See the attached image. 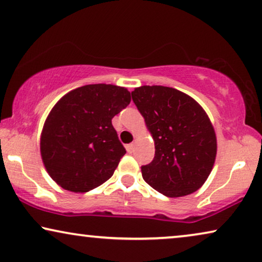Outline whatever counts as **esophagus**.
Here are the masks:
<instances>
[{
  "label": "esophagus",
  "instance_id": "1",
  "mask_svg": "<svg viewBox=\"0 0 262 262\" xmlns=\"http://www.w3.org/2000/svg\"><path fill=\"white\" fill-rule=\"evenodd\" d=\"M134 148H135L134 143H129V145H127V150H128V152H129V153L134 152Z\"/></svg>",
  "mask_w": 262,
  "mask_h": 262
}]
</instances>
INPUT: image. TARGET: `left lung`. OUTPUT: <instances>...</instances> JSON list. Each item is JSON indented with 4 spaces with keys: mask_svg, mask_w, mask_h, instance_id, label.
<instances>
[{
    "mask_svg": "<svg viewBox=\"0 0 262 262\" xmlns=\"http://www.w3.org/2000/svg\"><path fill=\"white\" fill-rule=\"evenodd\" d=\"M132 97L156 146L153 161L141 167L143 180L172 198L203 186L215 164L217 140L200 103L161 85L135 88Z\"/></svg>",
    "mask_w": 262,
    "mask_h": 262,
    "instance_id": "8db88e82",
    "label": "left lung"
}]
</instances>
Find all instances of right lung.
Masks as SVG:
<instances>
[{
    "label": "right lung",
    "mask_w": 262,
    "mask_h": 262,
    "mask_svg": "<svg viewBox=\"0 0 262 262\" xmlns=\"http://www.w3.org/2000/svg\"><path fill=\"white\" fill-rule=\"evenodd\" d=\"M130 103L126 88L89 84L59 99L43 123L40 154L62 189L88 192L114 174L126 149L112 120Z\"/></svg>",
    "instance_id": "add662e5"
}]
</instances>
